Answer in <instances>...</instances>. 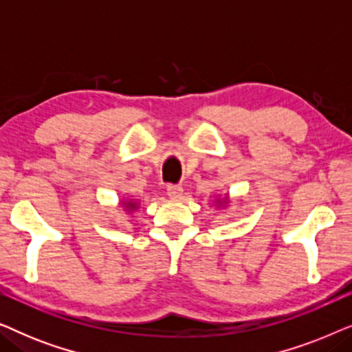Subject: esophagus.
Instances as JSON below:
<instances>
[{
	"mask_svg": "<svg viewBox=\"0 0 352 352\" xmlns=\"http://www.w3.org/2000/svg\"><path fill=\"white\" fill-rule=\"evenodd\" d=\"M166 194H168V197H170V199H181V197H182V187L170 184L166 187Z\"/></svg>",
	"mask_w": 352,
	"mask_h": 352,
	"instance_id": "34e87169",
	"label": "esophagus"
}]
</instances>
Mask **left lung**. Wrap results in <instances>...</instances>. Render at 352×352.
I'll return each instance as SVG.
<instances>
[{"label": "left lung", "instance_id": "8db88e82", "mask_svg": "<svg viewBox=\"0 0 352 352\" xmlns=\"http://www.w3.org/2000/svg\"><path fill=\"white\" fill-rule=\"evenodd\" d=\"M216 204H218V205H226V204H228V197H224V199H219L218 201H216Z\"/></svg>", "mask_w": 352, "mask_h": 352}]
</instances>
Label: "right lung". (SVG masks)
<instances>
[{
  "instance_id": "add662e5",
  "label": "right lung",
  "mask_w": 352,
  "mask_h": 352,
  "mask_svg": "<svg viewBox=\"0 0 352 352\" xmlns=\"http://www.w3.org/2000/svg\"><path fill=\"white\" fill-rule=\"evenodd\" d=\"M123 205H124V210H126L128 213H131V211H134V210H138V208H139V204H138V201H134V200H126V201H123Z\"/></svg>"
}]
</instances>
